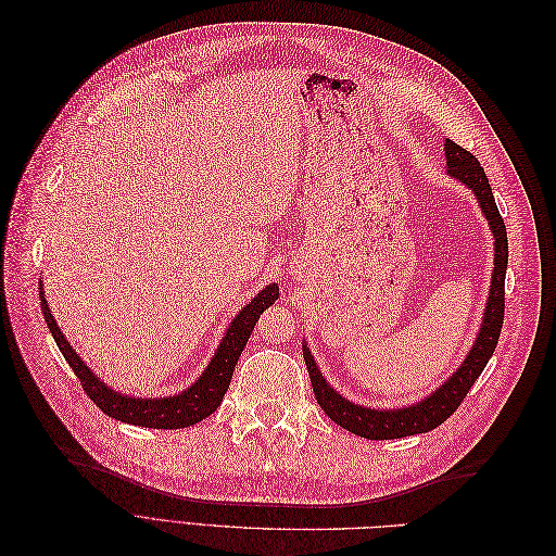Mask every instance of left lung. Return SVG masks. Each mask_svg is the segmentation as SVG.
Returning <instances> with one entry per match:
<instances>
[{
	"label": "left lung",
	"instance_id": "obj_1",
	"mask_svg": "<svg viewBox=\"0 0 556 556\" xmlns=\"http://www.w3.org/2000/svg\"><path fill=\"white\" fill-rule=\"evenodd\" d=\"M445 157H447V172L454 178L466 182L478 197L480 208L494 231V245H496L492 290H490V299H486L482 329L478 333L473 350L468 352L466 362L459 366V371L454 374L441 390H435L422 403H415V406L399 408V410H371V408L355 406V403H350L341 394H336L325 382V378L319 376L311 352L304 348V359H306V368L311 374L313 392L319 408H323L336 425L368 441L403 439V435L425 433L441 427L445 419L462 406V401L470 392V387H473L478 376L484 371V366L494 355L498 336H501L503 313H506V268H508L506 223H503V217L496 208L490 180H486V174L480 166L478 157L450 139L445 141Z\"/></svg>",
	"mask_w": 556,
	"mask_h": 556
}]
</instances>
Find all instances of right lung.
<instances>
[{"label":"right lung","mask_w":556,"mask_h":556,"mask_svg":"<svg viewBox=\"0 0 556 556\" xmlns=\"http://www.w3.org/2000/svg\"><path fill=\"white\" fill-rule=\"evenodd\" d=\"M39 296H41L43 319H46L50 333H53L62 357L70 362L72 371L76 374V378L83 384V392L92 399V403H97L99 410L106 413L109 417L121 419V422L137 425V427L182 429V427H192V425L201 422V419H206L223 403V396L227 394V387L231 382L233 366H237L252 329H255L260 315L268 306L276 304L278 285H268V288H264L237 315V319H233L231 327L227 329V336L223 339L220 348H217L215 357L211 359L204 376H201L188 392H182L178 396H169V399H131V396L109 390L102 380L92 376V371L80 362V357L76 355L70 341L64 339L62 331L58 329L55 317L50 315L43 292Z\"/></svg>","instance_id":"right-lung-1"}]
</instances>
